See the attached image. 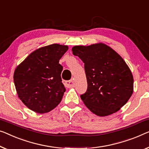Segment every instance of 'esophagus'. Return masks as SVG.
I'll use <instances>...</instances> for the list:
<instances>
[{
	"mask_svg": "<svg viewBox=\"0 0 149 149\" xmlns=\"http://www.w3.org/2000/svg\"><path fill=\"white\" fill-rule=\"evenodd\" d=\"M63 83L64 84V85L68 88H73L74 87L75 85V80L74 79H71V80H69V81H63Z\"/></svg>",
	"mask_w": 149,
	"mask_h": 149,
	"instance_id": "esophagus-1",
	"label": "esophagus"
}]
</instances>
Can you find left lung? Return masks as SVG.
I'll return each instance as SVG.
<instances>
[{
    "label": "left lung",
    "instance_id": "1",
    "mask_svg": "<svg viewBox=\"0 0 149 149\" xmlns=\"http://www.w3.org/2000/svg\"><path fill=\"white\" fill-rule=\"evenodd\" d=\"M72 53L84 63L88 89L81 99L97 116L118 111L133 93L134 79L120 55L102 43L73 47Z\"/></svg>",
    "mask_w": 149,
    "mask_h": 149
}]
</instances>
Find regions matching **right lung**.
<instances>
[{"mask_svg":"<svg viewBox=\"0 0 149 149\" xmlns=\"http://www.w3.org/2000/svg\"><path fill=\"white\" fill-rule=\"evenodd\" d=\"M68 50V45L56 43L42 47L15 69L13 78L18 96L30 110L43 114L61 102L65 88L59 61Z\"/></svg>","mask_w":149,"mask_h":149,"instance_id":"add662e5","label":"right lung"}]
</instances>
